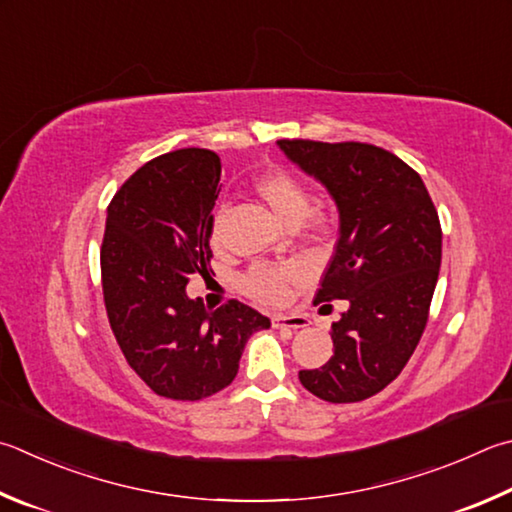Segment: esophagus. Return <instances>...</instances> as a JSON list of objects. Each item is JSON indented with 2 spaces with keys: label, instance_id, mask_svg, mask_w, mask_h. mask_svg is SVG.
Returning <instances> with one entry per match:
<instances>
[{
  "label": "esophagus",
  "instance_id": "34e87169",
  "mask_svg": "<svg viewBox=\"0 0 512 512\" xmlns=\"http://www.w3.org/2000/svg\"><path fill=\"white\" fill-rule=\"evenodd\" d=\"M271 324L275 329H304L309 327V320L304 315H273Z\"/></svg>",
  "mask_w": 512,
  "mask_h": 512
}]
</instances>
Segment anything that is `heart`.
Returning a JSON list of instances; mask_svg holds the SVG:
<instances>
[{"mask_svg": "<svg viewBox=\"0 0 512 512\" xmlns=\"http://www.w3.org/2000/svg\"><path fill=\"white\" fill-rule=\"evenodd\" d=\"M255 192L286 228H297L302 224H309L313 228L322 226V219L311 212L313 199L309 190L293 174L275 170L257 176ZM221 224H224V212L219 210L212 219V244H217L221 237ZM293 277L295 268L288 264H255L241 277V291L262 304H280L286 300L288 284L293 282Z\"/></svg>", "mask_w": 512, "mask_h": 512, "instance_id": "heart-1", "label": "heart"}]
</instances>
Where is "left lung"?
<instances>
[{"label": "left lung", "instance_id": "left-lung-1", "mask_svg": "<svg viewBox=\"0 0 512 512\" xmlns=\"http://www.w3.org/2000/svg\"><path fill=\"white\" fill-rule=\"evenodd\" d=\"M338 208V244L315 302L347 300L333 356L300 371L329 403H358L401 374L423 336L441 268V224L421 176L367 143L277 141Z\"/></svg>", "mask_w": 512, "mask_h": 512}]
</instances>
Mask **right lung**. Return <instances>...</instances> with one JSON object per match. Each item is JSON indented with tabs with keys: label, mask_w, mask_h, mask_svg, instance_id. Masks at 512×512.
Returning a JSON list of instances; mask_svg holds the SVG:
<instances>
[{
	"label": "right lung",
	"mask_w": 512,
	"mask_h": 512,
	"mask_svg": "<svg viewBox=\"0 0 512 512\" xmlns=\"http://www.w3.org/2000/svg\"><path fill=\"white\" fill-rule=\"evenodd\" d=\"M221 161L188 147L145 163L107 208L102 293L120 351L154 394L201 401L228 387L255 331L271 320L232 300L188 297L190 275L212 268L210 230Z\"/></svg>",
	"instance_id": "right-lung-1"
}]
</instances>
